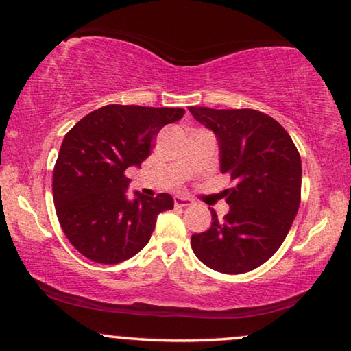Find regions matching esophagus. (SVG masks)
Segmentation results:
<instances>
[{
	"mask_svg": "<svg viewBox=\"0 0 351 351\" xmlns=\"http://www.w3.org/2000/svg\"><path fill=\"white\" fill-rule=\"evenodd\" d=\"M174 204L177 208H189V206L193 204V199H190L189 196H176Z\"/></svg>",
	"mask_w": 351,
	"mask_h": 351,
	"instance_id": "esophagus-1",
	"label": "esophagus"
}]
</instances>
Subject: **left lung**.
<instances>
[{
    "mask_svg": "<svg viewBox=\"0 0 351 351\" xmlns=\"http://www.w3.org/2000/svg\"><path fill=\"white\" fill-rule=\"evenodd\" d=\"M189 110L219 137L220 171L233 182L223 191L230 213L220 220L210 210V228L191 237V249L215 271H251L280 249L299 210V150L276 119L257 110Z\"/></svg>",
    "mask_w": 351,
    "mask_h": 351,
    "instance_id": "8db88e82",
    "label": "left lung"
}]
</instances>
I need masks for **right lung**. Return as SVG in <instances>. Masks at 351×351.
Instances as JSON below:
<instances>
[{
	"mask_svg": "<svg viewBox=\"0 0 351 351\" xmlns=\"http://www.w3.org/2000/svg\"><path fill=\"white\" fill-rule=\"evenodd\" d=\"M184 108L105 105L80 119L62 142L52 174L56 213L76 251L97 263H119L150 239L156 217L174 208L172 196L137 195L128 201V167L152 155L153 141Z\"/></svg>",
	"mask_w": 351,
	"mask_h": 351,
	"instance_id": "add662e5",
	"label": "right lung"
}]
</instances>
